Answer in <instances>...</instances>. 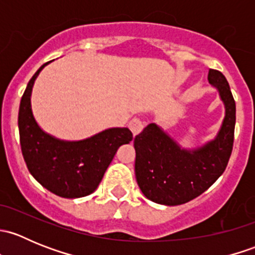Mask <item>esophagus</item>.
<instances>
[{
    "instance_id": "1",
    "label": "esophagus",
    "mask_w": 255,
    "mask_h": 255,
    "mask_svg": "<svg viewBox=\"0 0 255 255\" xmlns=\"http://www.w3.org/2000/svg\"><path fill=\"white\" fill-rule=\"evenodd\" d=\"M143 127H144V123L142 122V120H140V118L134 117L129 122V129L132 130V133H133V135H134V137L137 134H139L140 132H142Z\"/></svg>"
}]
</instances>
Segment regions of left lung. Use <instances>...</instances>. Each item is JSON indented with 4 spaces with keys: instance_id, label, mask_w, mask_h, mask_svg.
I'll return each instance as SVG.
<instances>
[{
    "instance_id": "obj_1",
    "label": "left lung",
    "mask_w": 255,
    "mask_h": 255,
    "mask_svg": "<svg viewBox=\"0 0 255 255\" xmlns=\"http://www.w3.org/2000/svg\"><path fill=\"white\" fill-rule=\"evenodd\" d=\"M207 79L217 89L226 111L212 140L185 149L155 123L135 135V179L150 201L166 206L186 204L206 191L227 166L235 140L236 102L221 71L210 69Z\"/></svg>"
}]
</instances>
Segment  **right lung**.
Masks as SVG:
<instances>
[{
  "label": "right lung",
  "mask_w": 255,
  "mask_h": 255,
  "mask_svg": "<svg viewBox=\"0 0 255 255\" xmlns=\"http://www.w3.org/2000/svg\"><path fill=\"white\" fill-rule=\"evenodd\" d=\"M38 69L23 94L18 112L20 149L32 176L53 194L65 199L87 196L97 189L116 151L133 139L128 128H109L82 140H61L45 133L32 112L33 85Z\"/></svg>",
  "instance_id": "1"
}]
</instances>
